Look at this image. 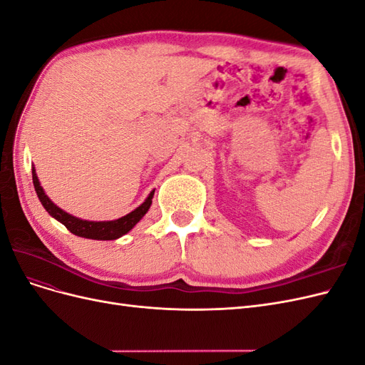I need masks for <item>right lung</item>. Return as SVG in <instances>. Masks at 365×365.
<instances>
[{
    "label": "right lung",
    "mask_w": 365,
    "mask_h": 365,
    "mask_svg": "<svg viewBox=\"0 0 365 365\" xmlns=\"http://www.w3.org/2000/svg\"><path fill=\"white\" fill-rule=\"evenodd\" d=\"M31 176H33V185H35L36 195L39 197L41 204L43 205V208H46L54 219H58L61 224L67 227V230H70L73 235L79 236V237L94 239V240H114V239H118L123 235H126L128 231L134 228L138 220L148 213V210L152 204L153 192H155V190H152L149 193V196L146 197L145 202H143L140 207H137L134 212H130L129 215H126L123 217H120L117 220H106V222H93V220H82L79 217H74V216L68 215L67 212H63V210H61L58 205H54L48 200V196L43 193L38 176H36L35 168L31 169Z\"/></svg>",
    "instance_id": "right-lung-1"
}]
</instances>
